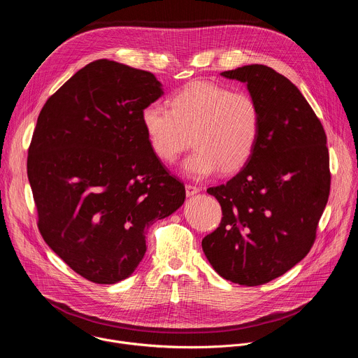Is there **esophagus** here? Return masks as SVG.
<instances>
[{"label": "esophagus", "mask_w": 358, "mask_h": 358, "mask_svg": "<svg viewBox=\"0 0 358 358\" xmlns=\"http://www.w3.org/2000/svg\"><path fill=\"white\" fill-rule=\"evenodd\" d=\"M199 192V188L196 187V185H192V184H187L185 185V194H187V196H192V195H195V194H198Z\"/></svg>", "instance_id": "1"}]
</instances>
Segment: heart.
Listing matches in <instances>:
<instances>
[{
  "instance_id": "obj_1",
  "label": "heart",
  "mask_w": 358,
  "mask_h": 358,
  "mask_svg": "<svg viewBox=\"0 0 358 358\" xmlns=\"http://www.w3.org/2000/svg\"><path fill=\"white\" fill-rule=\"evenodd\" d=\"M152 152L166 164L178 160L192 144L184 162L192 178L241 170L252 157L261 134V112L245 92L196 80L170 99V109L151 103L141 113Z\"/></svg>"
}]
</instances>
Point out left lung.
<instances>
[{
	"mask_svg": "<svg viewBox=\"0 0 358 358\" xmlns=\"http://www.w3.org/2000/svg\"><path fill=\"white\" fill-rule=\"evenodd\" d=\"M221 76L246 83L261 134L245 167L207 189L224 217L202 250L224 279L258 286L299 264L316 239L330 194L327 137L300 90L272 68L246 65Z\"/></svg>",
	"mask_w": 358,
	"mask_h": 358,
	"instance_id": "obj_1",
	"label": "left lung"
}]
</instances>
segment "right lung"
I'll use <instances>...</instances> for the list:
<instances>
[{"instance_id": "1", "label": "right lung", "mask_w": 358, "mask_h": 358, "mask_svg": "<svg viewBox=\"0 0 358 358\" xmlns=\"http://www.w3.org/2000/svg\"><path fill=\"white\" fill-rule=\"evenodd\" d=\"M163 93L151 72L99 59L38 116L27 163L38 228L90 282L129 278L145 253L147 228L184 203L182 182L152 152L141 122Z\"/></svg>"}]
</instances>
